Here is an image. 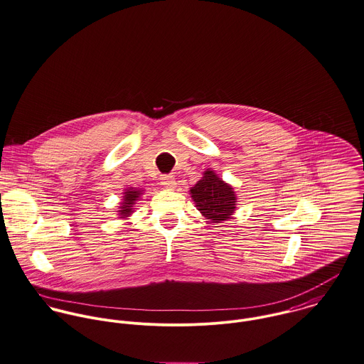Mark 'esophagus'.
I'll return each mask as SVG.
<instances>
[{
    "label": "esophagus",
    "instance_id": "34e87169",
    "mask_svg": "<svg viewBox=\"0 0 364 364\" xmlns=\"http://www.w3.org/2000/svg\"><path fill=\"white\" fill-rule=\"evenodd\" d=\"M161 184H162L163 188H167V190H174L177 186L176 178L173 176H163Z\"/></svg>",
    "mask_w": 364,
    "mask_h": 364
}]
</instances>
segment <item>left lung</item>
Here are the masks:
<instances>
[{"label": "left lung", "mask_w": 364, "mask_h": 364, "mask_svg": "<svg viewBox=\"0 0 364 364\" xmlns=\"http://www.w3.org/2000/svg\"><path fill=\"white\" fill-rule=\"evenodd\" d=\"M190 196L202 216L212 223L229 220L237 208L235 188L212 168L203 171L201 180L190 188Z\"/></svg>", "instance_id": "1"}]
</instances>
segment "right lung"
Returning a JSON list of instances; mask_svg holds the SVG:
<instances>
[{
    "instance_id": "obj_1",
    "label": "right lung",
    "mask_w": 364,
    "mask_h": 364,
    "mask_svg": "<svg viewBox=\"0 0 364 364\" xmlns=\"http://www.w3.org/2000/svg\"><path fill=\"white\" fill-rule=\"evenodd\" d=\"M144 188H135V187H127L122 193V201L120 202L117 215L120 219H128L134 210H135V203L138 200H141V196L144 194Z\"/></svg>"
}]
</instances>
